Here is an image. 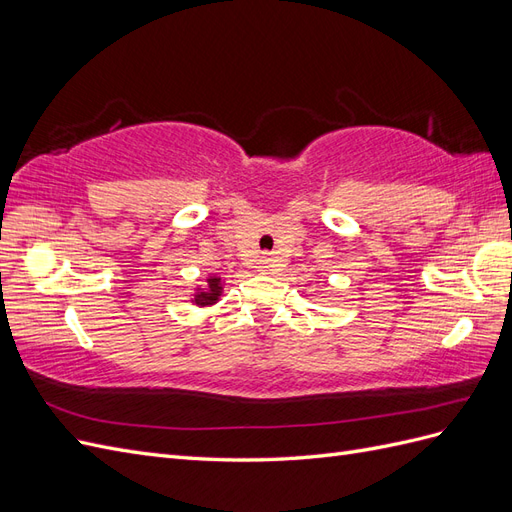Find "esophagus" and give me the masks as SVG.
<instances>
[{"label": "esophagus", "instance_id": "esophagus-1", "mask_svg": "<svg viewBox=\"0 0 512 512\" xmlns=\"http://www.w3.org/2000/svg\"><path fill=\"white\" fill-rule=\"evenodd\" d=\"M275 269V260L273 258H269V256H262L260 260H258V271H262V273H271Z\"/></svg>", "mask_w": 512, "mask_h": 512}]
</instances>
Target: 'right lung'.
I'll use <instances>...</instances> for the list:
<instances>
[{"label":"right lung","mask_w":512,"mask_h":512,"mask_svg":"<svg viewBox=\"0 0 512 512\" xmlns=\"http://www.w3.org/2000/svg\"><path fill=\"white\" fill-rule=\"evenodd\" d=\"M220 294H222V284H220V277L211 275L209 280H207V290L198 292L196 297H194V303H196V305H213L215 301L220 299Z\"/></svg>","instance_id":"obj_1"}]
</instances>
